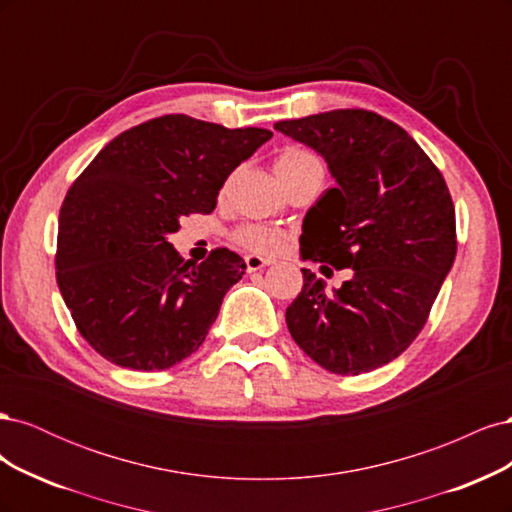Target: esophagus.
<instances>
[{
    "label": "esophagus",
    "mask_w": 512,
    "mask_h": 512,
    "mask_svg": "<svg viewBox=\"0 0 512 512\" xmlns=\"http://www.w3.org/2000/svg\"><path fill=\"white\" fill-rule=\"evenodd\" d=\"M273 258H262V256H256V254H250V256H245V265H247V271H260V269H265V267H271L273 265Z\"/></svg>",
    "instance_id": "34e87169"
}]
</instances>
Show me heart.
<instances>
[{"instance_id":"obj_1","label":"heart","mask_w":512,"mask_h":512,"mask_svg":"<svg viewBox=\"0 0 512 512\" xmlns=\"http://www.w3.org/2000/svg\"><path fill=\"white\" fill-rule=\"evenodd\" d=\"M305 164H320L312 153L303 149H286L280 158L275 160V170H290ZM235 241L245 247V250L256 254H275L282 250L284 245V232L267 224H243L235 230Z\"/></svg>"}]
</instances>
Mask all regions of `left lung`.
<instances>
[{"label": "left lung", "mask_w": 512, "mask_h": 512, "mask_svg": "<svg viewBox=\"0 0 512 512\" xmlns=\"http://www.w3.org/2000/svg\"><path fill=\"white\" fill-rule=\"evenodd\" d=\"M324 158L335 188L307 211L301 258L352 269L333 292L303 271L286 309L294 342L342 376L378 369L425 327L457 254L455 207L440 170L397 123L363 108L277 121Z\"/></svg>", "instance_id": "1"}]
</instances>
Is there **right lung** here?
Masks as SVG:
<instances>
[{"instance_id":"add662e5","label":"right lung","mask_w":512,"mask_h":512,"mask_svg":"<svg viewBox=\"0 0 512 512\" xmlns=\"http://www.w3.org/2000/svg\"><path fill=\"white\" fill-rule=\"evenodd\" d=\"M273 132L164 115L113 138L59 211L57 286L76 329L106 361L168 369L200 348L245 262L213 250L183 262L168 235L211 213L224 181Z\"/></svg>"}]
</instances>
